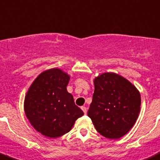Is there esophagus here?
Here are the masks:
<instances>
[{"instance_id": "1", "label": "esophagus", "mask_w": 160, "mask_h": 160, "mask_svg": "<svg viewBox=\"0 0 160 160\" xmlns=\"http://www.w3.org/2000/svg\"><path fill=\"white\" fill-rule=\"evenodd\" d=\"M81 109H82V110H83V113H84L85 114H87V111H88L87 107H81Z\"/></svg>"}]
</instances>
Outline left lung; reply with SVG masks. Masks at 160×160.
Here are the masks:
<instances>
[{
    "mask_svg": "<svg viewBox=\"0 0 160 160\" xmlns=\"http://www.w3.org/2000/svg\"><path fill=\"white\" fill-rule=\"evenodd\" d=\"M92 102L88 115L101 135L118 139L135 124L141 110V95L129 80L106 72L94 80Z\"/></svg>",
    "mask_w": 160,
    "mask_h": 160,
    "instance_id": "8db88e82",
    "label": "left lung"
}]
</instances>
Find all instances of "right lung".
<instances>
[{
    "mask_svg": "<svg viewBox=\"0 0 160 160\" xmlns=\"http://www.w3.org/2000/svg\"><path fill=\"white\" fill-rule=\"evenodd\" d=\"M69 76L59 68L43 72L30 87L24 111L30 123L46 137L56 138L71 130L83 112L67 92Z\"/></svg>",
    "mask_w": 160,
    "mask_h": 160,
    "instance_id": "right-lung-1",
    "label": "right lung"
}]
</instances>
